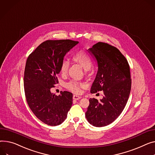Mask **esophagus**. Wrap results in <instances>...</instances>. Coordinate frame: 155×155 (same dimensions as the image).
<instances>
[{
    "label": "esophagus",
    "mask_w": 155,
    "mask_h": 155,
    "mask_svg": "<svg viewBox=\"0 0 155 155\" xmlns=\"http://www.w3.org/2000/svg\"><path fill=\"white\" fill-rule=\"evenodd\" d=\"M81 98V97L78 96V95H74V96H73V99L76 100H78L80 99Z\"/></svg>",
    "instance_id": "1"
}]
</instances>
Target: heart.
<instances>
[{"label": "heart", "instance_id": "b5f03b06", "mask_svg": "<svg viewBox=\"0 0 155 155\" xmlns=\"http://www.w3.org/2000/svg\"><path fill=\"white\" fill-rule=\"evenodd\" d=\"M72 59L76 62L80 64L85 70H88L92 65V61L90 55L84 50H78L72 55ZM70 64L67 60H63L60 65V72L65 75L67 73ZM84 86V84L81 82L71 80L65 84V87L67 89L71 91L72 92L78 93L81 91V87Z\"/></svg>", "mask_w": 155, "mask_h": 155}]
</instances>
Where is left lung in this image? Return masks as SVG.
Returning a JSON list of instances; mask_svg holds the SVG:
<instances>
[{"mask_svg":"<svg viewBox=\"0 0 155 155\" xmlns=\"http://www.w3.org/2000/svg\"><path fill=\"white\" fill-rule=\"evenodd\" d=\"M88 51L98 64L90 92L103 91L104 95L100 100H89L85 117L93 126L102 127L114 121L126 106L131 85L130 66L120 51L107 43L98 42Z\"/></svg>","mask_w":155,"mask_h":155,"instance_id":"1","label":"left lung"}]
</instances>
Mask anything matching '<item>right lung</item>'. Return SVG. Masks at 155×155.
Segmentation results:
<instances>
[{
	"label": "right lung",
	"instance_id": "add662e5",
	"mask_svg": "<svg viewBox=\"0 0 155 155\" xmlns=\"http://www.w3.org/2000/svg\"><path fill=\"white\" fill-rule=\"evenodd\" d=\"M78 43L71 40H46L27 60L24 78L27 102L34 114L48 125L62 123L71 107V93L61 91L57 96L50 89L58 83L57 75L65 54Z\"/></svg>",
	"mask_w": 155,
	"mask_h": 155
}]
</instances>
